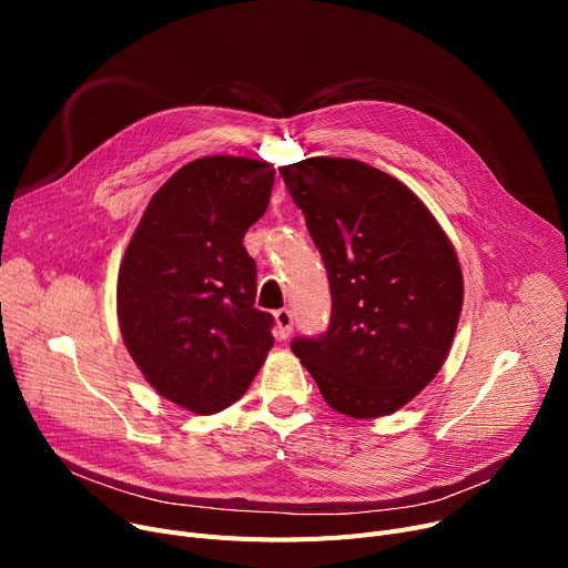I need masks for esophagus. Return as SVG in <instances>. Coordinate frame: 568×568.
I'll return each instance as SVG.
<instances>
[{"instance_id": "obj_1", "label": "esophagus", "mask_w": 568, "mask_h": 568, "mask_svg": "<svg viewBox=\"0 0 568 568\" xmlns=\"http://www.w3.org/2000/svg\"><path fill=\"white\" fill-rule=\"evenodd\" d=\"M274 320H276V338L278 341H285L290 334H292V313L287 308H281L274 313Z\"/></svg>"}]
</instances>
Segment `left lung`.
<instances>
[{
    "label": "left lung",
    "instance_id": "1",
    "mask_svg": "<svg viewBox=\"0 0 568 568\" xmlns=\"http://www.w3.org/2000/svg\"><path fill=\"white\" fill-rule=\"evenodd\" d=\"M324 260L332 320L292 352L322 398L354 419L409 403L437 375L463 308V274L439 223L396 176L352 159L281 168Z\"/></svg>",
    "mask_w": 568,
    "mask_h": 568
}]
</instances>
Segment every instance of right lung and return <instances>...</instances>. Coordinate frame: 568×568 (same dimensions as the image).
I'll use <instances>...</instances> for the list:
<instances>
[{
    "label": "right lung",
    "mask_w": 568,
    "mask_h": 568,
    "mask_svg": "<svg viewBox=\"0 0 568 568\" xmlns=\"http://www.w3.org/2000/svg\"><path fill=\"white\" fill-rule=\"evenodd\" d=\"M274 168L204 156L179 168L146 204L116 278V315L154 389L195 414L242 398L274 345L255 308L246 230L266 212Z\"/></svg>",
    "instance_id": "obj_1"
}]
</instances>
